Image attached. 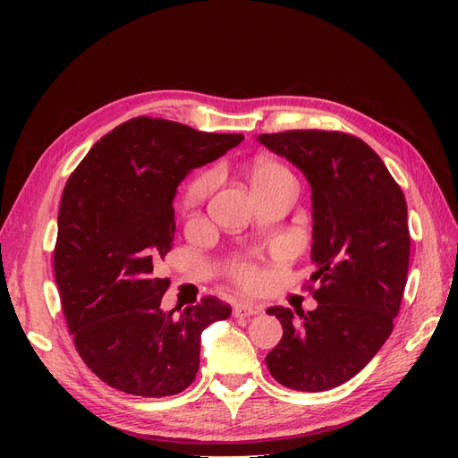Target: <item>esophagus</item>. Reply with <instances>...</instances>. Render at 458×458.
Returning <instances> with one entry per match:
<instances>
[{"instance_id": "esophagus-1", "label": "esophagus", "mask_w": 458, "mask_h": 458, "mask_svg": "<svg viewBox=\"0 0 458 458\" xmlns=\"http://www.w3.org/2000/svg\"><path fill=\"white\" fill-rule=\"evenodd\" d=\"M256 313H259V308L252 306V303H239V306L233 310V315L237 318H246V317H252Z\"/></svg>"}]
</instances>
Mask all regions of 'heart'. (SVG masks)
<instances>
[{
	"label": "heart",
	"instance_id": "b5f03b06",
	"mask_svg": "<svg viewBox=\"0 0 458 458\" xmlns=\"http://www.w3.org/2000/svg\"><path fill=\"white\" fill-rule=\"evenodd\" d=\"M246 177H248V183H250L254 192H259L275 183H279V182H283V179H293L283 164L269 160V158H256L248 164ZM210 189H212V175L210 174H200L195 179H191L185 187V192H183L185 212L191 216L197 214L200 210L206 195L210 192ZM233 276L239 284L248 288V286L256 284L258 271L252 266H246V263H237V266L233 267Z\"/></svg>",
	"mask_w": 458,
	"mask_h": 458
}]
</instances>
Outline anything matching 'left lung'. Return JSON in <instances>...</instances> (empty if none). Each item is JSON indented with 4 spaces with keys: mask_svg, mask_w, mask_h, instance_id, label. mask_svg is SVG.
I'll use <instances>...</instances> for the list:
<instances>
[{
    "mask_svg": "<svg viewBox=\"0 0 458 458\" xmlns=\"http://www.w3.org/2000/svg\"><path fill=\"white\" fill-rule=\"evenodd\" d=\"M258 141L311 185L313 311L269 308L283 338L267 353L271 377L298 392L353 378L392 335L407 283L411 237L403 191L355 135L325 130L261 133Z\"/></svg>",
    "mask_w": 458,
    "mask_h": 458,
    "instance_id": "1",
    "label": "left lung"
}]
</instances>
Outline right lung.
Here are the masks:
<instances>
[{"mask_svg":"<svg viewBox=\"0 0 458 458\" xmlns=\"http://www.w3.org/2000/svg\"><path fill=\"white\" fill-rule=\"evenodd\" d=\"M242 140L137 116L101 137L68 177L55 281L76 352L110 387L141 397L183 392L199 372L202 330L231 315L214 296L164 313L170 279L152 269L172 250L177 185Z\"/></svg>","mask_w":458,"mask_h":458,"instance_id":"obj_1","label":"right lung"}]
</instances>
